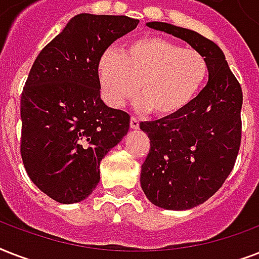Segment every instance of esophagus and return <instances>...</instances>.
<instances>
[{"instance_id": "34e87169", "label": "esophagus", "mask_w": 259, "mask_h": 259, "mask_svg": "<svg viewBox=\"0 0 259 259\" xmlns=\"http://www.w3.org/2000/svg\"><path fill=\"white\" fill-rule=\"evenodd\" d=\"M130 127L133 130H137L140 127V121L136 117L130 118Z\"/></svg>"}]
</instances>
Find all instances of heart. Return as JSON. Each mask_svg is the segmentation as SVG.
<instances>
[{"label": "heart", "mask_w": 259, "mask_h": 259, "mask_svg": "<svg viewBox=\"0 0 259 259\" xmlns=\"http://www.w3.org/2000/svg\"><path fill=\"white\" fill-rule=\"evenodd\" d=\"M98 79L113 107L137 95L138 106L160 118L180 113L203 86L208 64L197 50L164 37L130 41L121 55L107 51L98 62Z\"/></svg>", "instance_id": "obj_1"}]
</instances>
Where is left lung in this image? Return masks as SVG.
<instances>
[{"mask_svg":"<svg viewBox=\"0 0 259 259\" xmlns=\"http://www.w3.org/2000/svg\"><path fill=\"white\" fill-rule=\"evenodd\" d=\"M146 25L187 41L208 64V82L187 107L140 123L150 140L141 166L142 191L157 207L189 209L208 200L233 170L241 145L242 89L213 41L166 22Z\"/></svg>","mask_w":259,"mask_h":259,"instance_id":"1","label":"left lung"}]
</instances>
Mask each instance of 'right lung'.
<instances>
[{
    "instance_id": "obj_1",
    "label": "right lung",
    "mask_w": 259,
    "mask_h": 259,
    "mask_svg": "<svg viewBox=\"0 0 259 259\" xmlns=\"http://www.w3.org/2000/svg\"><path fill=\"white\" fill-rule=\"evenodd\" d=\"M138 20L82 13L34 60L21 95V157L41 192L63 204L84 200L99 165L129 132L130 115L101 99L98 62Z\"/></svg>"
}]
</instances>
